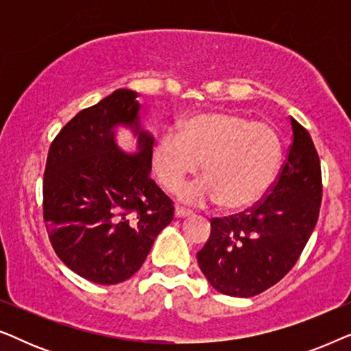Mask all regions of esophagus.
<instances>
[{"mask_svg": "<svg viewBox=\"0 0 351 351\" xmlns=\"http://www.w3.org/2000/svg\"><path fill=\"white\" fill-rule=\"evenodd\" d=\"M191 214H193V210L191 209L180 208V206H177L176 208V217H186V215H191Z\"/></svg>", "mask_w": 351, "mask_h": 351, "instance_id": "obj_1", "label": "esophagus"}]
</instances>
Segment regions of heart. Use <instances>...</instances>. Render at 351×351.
<instances>
[{
  "label": "heart",
  "instance_id": "b5f03b06",
  "mask_svg": "<svg viewBox=\"0 0 351 351\" xmlns=\"http://www.w3.org/2000/svg\"><path fill=\"white\" fill-rule=\"evenodd\" d=\"M282 145L267 123L228 112L199 113L180 134H162L153 152V169L166 190L176 191L203 162L206 179L182 190L186 201L217 199L225 209H246L261 201L275 180Z\"/></svg>",
  "mask_w": 351,
  "mask_h": 351
}]
</instances>
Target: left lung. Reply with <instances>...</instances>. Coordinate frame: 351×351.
I'll use <instances>...</instances> for the list:
<instances>
[{"instance_id": "8db88e82", "label": "left lung", "mask_w": 351, "mask_h": 351, "mask_svg": "<svg viewBox=\"0 0 351 351\" xmlns=\"http://www.w3.org/2000/svg\"><path fill=\"white\" fill-rule=\"evenodd\" d=\"M292 141L280 174L261 201L210 219V237L196 254L214 289L252 297L282 280L299 261L318 222L323 180L306 129L291 118Z\"/></svg>"}]
</instances>
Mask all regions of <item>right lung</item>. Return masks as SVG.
Here are the masks:
<instances>
[{"label": "right lung", "instance_id": "add662e5", "mask_svg": "<svg viewBox=\"0 0 351 351\" xmlns=\"http://www.w3.org/2000/svg\"><path fill=\"white\" fill-rule=\"evenodd\" d=\"M137 94L118 89L81 110L49 147L43 219L57 257L86 280L118 285L131 278L174 219V203L150 179L155 138L138 126ZM117 123L133 128L139 152L116 147Z\"/></svg>", "mask_w": 351, "mask_h": 351}]
</instances>
